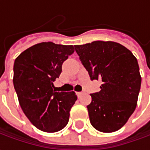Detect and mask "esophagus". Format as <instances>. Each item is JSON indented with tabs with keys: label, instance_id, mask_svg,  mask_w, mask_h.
Wrapping results in <instances>:
<instances>
[{
	"label": "esophagus",
	"instance_id": "34e87169",
	"mask_svg": "<svg viewBox=\"0 0 150 150\" xmlns=\"http://www.w3.org/2000/svg\"><path fill=\"white\" fill-rule=\"evenodd\" d=\"M83 94V92H78V93H77V95H78V98H79V97H81Z\"/></svg>",
	"mask_w": 150,
	"mask_h": 150
}]
</instances>
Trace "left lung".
I'll return each mask as SVG.
<instances>
[{"instance_id":"1","label":"left lung","mask_w":150,"mask_h":150,"mask_svg":"<svg viewBox=\"0 0 150 150\" xmlns=\"http://www.w3.org/2000/svg\"><path fill=\"white\" fill-rule=\"evenodd\" d=\"M79 59L91 80H101L100 91L90 94V123L103 133L121 129L134 112L141 86L136 57L114 42L95 41L75 45Z\"/></svg>"}]
</instances>
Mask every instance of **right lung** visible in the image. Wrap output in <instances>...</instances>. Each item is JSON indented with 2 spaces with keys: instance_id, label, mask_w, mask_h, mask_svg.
Segmentation results:
<instances>
[{
  "instance_id": "add662e5",
  "label": "right lung",
  "mask_w": 150,
  "mask_h": 150,
  "mask_svg": "<svg viewBox=\"0 0 150 150\" xmlns=\"http://www.w3.org/2000/svg\"><path fill=\"white\" fill-rule=\"evenodd\" d=\"M74 52L72 45L41 42L22 52L15 60L13 84L21 108L38 129L55 133L66 126L78 97L72 92H56L53 82L62 66Z\"/></svg>"
}]
</instances>
